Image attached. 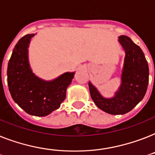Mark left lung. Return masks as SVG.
I'll list each match as a JSON object with an SVG mask.
<instances>
[{"label":"left lung","instance_id":"left-lung-1","mask_svg":"<svg viewBox=\"0 0 155 155\" xmlns=\"http://www.w3.org/2000/svg\"><path fill=\"white\" fill-rule=\"evenodd\" d=\"M119 42L124 49L120 84L112 97H105L89 81L90 96L101 110L110 114H124L132 110L146 95L149 83V66L140 47L128 36L120 35Z\"/></svg>","mask_w":155,"mask_h":155}]
</instances>
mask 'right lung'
Instances as JSON below:
<instances>
[{
	"mask_svg": "<svg viewBox=\"0 0 155 155\" xmlns=\"http://www.w3.org/2000/svg\"><path fill=\"white\" fill-rule=\"evenodd\" d=\"M35 34H28L18 41L7 68V82L12 98L25 112L46 116L58 109L66 98L75 72H65L52 80L36 76L31 68L28 48Z\"/></svg>",
	"mask_w": 155,
	"mask_h": 155,
	"instance_id": "obj_1",
	"label": "right lung"
}]
</instances>
